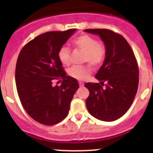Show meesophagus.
<instances>
[{
  "label": "esophagus",
  "instance_id": "obj_1",
  "mask_svg": "<svg viewBox=\"0 0 153 153\" xmlns=\"http://www.w3.org/2000/svg\"><path fill=\"white\" fill-rule=\"evenodd\" d=\"M79 86H80V87H82V86H84V83H83V82H81V81H79Z\"/></svg>",
  "mask_w": 153,
  "mask_h": 153
}]
</instances>
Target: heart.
<instances>
[{
	"mask_svg": "<svg viewBox=\"0 0 153 153\" xmlns=\"http://www.w3.org/2000/svg\"><path fill=\"white\" fill-rule=\"evenodd\" d=\"M78 49L85 53L84 61L88 62L93 67H100L102 64L106 56V46L93 36L83 34L74 39L73 41ZM58 58L64 66L70 63V51L66 46H62L58 51ZM91 69L88 66H74L68 70V74L74 79L83 80L89 77Z\"/></svg>",
	"mask_w": 153,
	"mask_h": 153,
	"instance_id": "1",
	"label": "heart"
}]
</instances>
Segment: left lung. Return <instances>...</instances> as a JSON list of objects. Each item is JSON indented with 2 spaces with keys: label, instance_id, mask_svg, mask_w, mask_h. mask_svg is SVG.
<instances>
[{
  "label": "left lung",
  "instance_id": "left-lung-1",
  "mask_svg": "<svg viewBox=\"0 0 153 153\" xmlns=\"http://www.w3.org/2000/svg\"><path fill=\"white\" fill-rule=\"evenodd\" d=\"M98 34L106 48L103 64L95 77L98 83H86L90 91L86 100L89 113L102 121L123 117L134 100L139 85V67L130 45L121 34L107 29H86Z\"/></svg>",
  "mask_w": 153,
  "mask_h": 153
}]
</instances>
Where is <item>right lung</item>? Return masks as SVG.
Segmentation results:
<instances>
[{
  "label": "right lung",
  "instance_id": "right-lung-1",
  "mask_svg": "<svg viewBox=\"0 0 153 153\" xmlns=\"http://www.w3.org/2000/svg\"><path fill=\"white\" fill-rule=\"evenodd\" d=\"M76 29L50 31L36 36L21 49L17 60L15 81L23 107L32 119L52 126L67 117L78 81L67 76L58 51ZM54 80H62L60 87Z\"/></svg>",
  "mask_w": 153,
  "mask_h": 153
}]
</instances>
